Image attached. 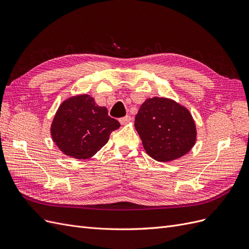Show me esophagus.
Segmentation results:
<instances>
[{"label": "esophagus", "instance_id": "obj_1", "mask_svg": "<svg viewBox=\"0 0 249 249\" xmlns=\"http://www.w3.org/2000/svg\"><path fill=\"white\" fill-rule=\"evenodd\" d=\"M131 120V116H129V115H126V116H124V117H122V118H119V123L122 124H127Z\"/></svg>", "mask_w": 249, "mask_h": 249}]
</instances>
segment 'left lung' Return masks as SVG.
I'll return each instance as SVG.
<instances>
[{
    "label": "left lung",
    "instance_id": "8db88e82",
    "mask_svg": "<svg viewBox=\"0 0 249 249\" xmlns=\"http://www.w3.org/2000/svg\"><path fill=\"white\" fill-rule=\"evenodd\" d=\"M135 127L146 153L160 162L183 157L196 140L190 112L165 97H153L143 103L135 117Z\"/></svg>",
    "mask_w": 249,
    "mask_h": 249
}]
</instances>
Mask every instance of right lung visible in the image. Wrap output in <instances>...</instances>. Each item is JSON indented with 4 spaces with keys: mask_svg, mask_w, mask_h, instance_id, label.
<instances>
[{
    "mask_svg": "<svg viewBox=\"0 0 249 249\" xmlns=\"http://www.w3.org/2000/svg\"><path fill=\"white\" fill-rule=\"evenodd\" d=\"M120 124L97 106L88 94L72 96L59 107L53 120L52 138L66 156L88 159L106 144Z\"/></svg>",
    "mask_w": 249,
    "mask_h": 249,
    "instance_id": "right-lung-1",
    "label": "right lung"
}]
</instances>
